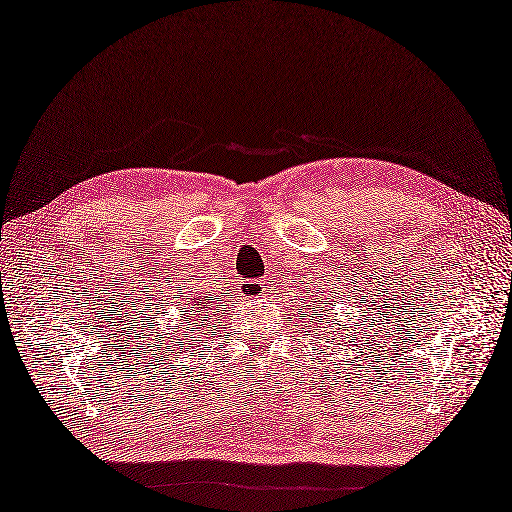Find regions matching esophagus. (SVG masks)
Wrapping results in <instances>:
<instances>
[{
    "instance_id": "esophagus-1",
    "label": "esophagus",
    "mask_w": 512,
    "mask_h": 512,
    "mask_svg": "<svg viewBox=\"0 0 512 512\" xmlns=\"http://www.w3.org/2000/svg\"><path fill=\"white\" fill-rule=\"evenodd\" d=\"M270 283L266 279H248L240 283V292L244 298H257L261 294H266Z\"/></svg>"
}]
</instances>
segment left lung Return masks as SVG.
Returning a JSON list of instances; mask_svg holds the SVG:
<instances>
[{
    "instance_id": "obj_1",
    "label": "left lung",
    "mask_w": 512,
    "mask_h": 512,
    "mask_svg": "<svg viewBox=\"0 0 512 512\" xmlns=\"http://www.w3.org/2000/svg\"><path fill=\"white\" fill-rule=\"evenodd\" d=\"M316 305H318V307H311V305H309V309H311V311H309V318H322V320H324V313L329 311L326 307H329L331 303H329V300L320 298V300H316ZM305 316H307V313H305Z\"/></svg>"
}]
</instances>
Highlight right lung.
Segmentation results:
<instances>
[{
	"label": "right lung",
	"mask_w": 512,
	"mask_h": 512,
	"mask_svg": "<svg viewBox=\"0 0 512 512\" xmlns=\"http://www.w3.org/2000/svg\"><path fill=\"white\" fill-rule=\"evenodd\" d=\"M214 300V296L212 294H205V296H194L192 300H190V305H188V311L190 313H186V324L188 329L186 331H192V326L194 329H203V318L207 316L209 313V303H212ZM216 311H212V316H214Z\"/></svg>",
	"instance_id": "1"
}]
</instances>
